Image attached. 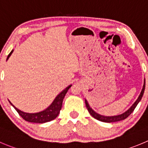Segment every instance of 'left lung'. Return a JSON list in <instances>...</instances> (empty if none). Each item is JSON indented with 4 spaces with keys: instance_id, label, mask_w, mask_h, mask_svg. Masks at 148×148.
<instances>
[{
    "instance_id": "1",
    "label": "left lung",
    "mask_w": 148,
    "mask_h": 148,
    "mask_svg": "<svg viewBox=\"0 0 148 148\" xmlns=\"http://www.w3.org/2000/svg\"><path fill=\"white\" fill-rule=\"evenodd\" d=\"M145 80L144 81V85H143V89H142L141 93H140V96H139V97L137 98V99L135 101L134 103L132 105V107H131L128 110H126V112H123V113L120 114V115H113V116H105V115H100V114L95 112L94 110H92V108H91V107L89 106V105H88L86 99H85L86 106L87 110H88V112L91 114V116H92L93 118H94L95 119H97V120L100 121H102V122H105V123H112V122L120 121L124 120V119H126V118L129 117V115H131V113L133 112L134 110L135 109L136 105H138V103L140 102L142 97H143V94H144V91H145Z\"/></svg>"
}]
</instances>
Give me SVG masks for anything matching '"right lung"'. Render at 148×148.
Here are the masks:
<instances>
[{"mask_svg": "<svg viewBox=\"0 0 148 148\" xmlns=\"http://www.w3.org/2000/svg\"><path fill=\"white\" fill-rule=\"evenodd\" d=\"M14 50L10 52V54H8L6 60H8L9 57L12 55V52ZM72 86V85L68 86L66 88H64L62 91L60 93V94L56 97L54 100L53 101L51 104L46 109L44 110L40 111V112H36V113H29V112H25L23 111H21L20 110L17 109L14 105L12 104V102H10V104L14 108V109L17 111L18 113L19 114L21 117L25 120L26 121L31 122V123H46V122L51 121L54 120L58 116L59 113L60 112L62 106V102L63 99H64L65 94H67V91L69 88Z\"/></svg>", "mask_w": 148, "mask_h": 148, "instance_id": "add662e5", "label": "right lung"}]
</instances>
